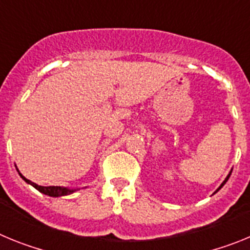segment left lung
Returning a JSON list of instances; mask_svg holds the SVG:
<instances>
[{
	"mask_svg": "<svg viewBox=\"0 0 250 250\" xmlns=\"http://www.w3.org/2000/svg\"><path fill=\"white\" fill-rule=\"evenodd\" d=\"M230 174H231V170H230V173H229V174H228V176H227V178H225V180H224V182H223V183H222V184H220V187H219V188H218V189H216V190H215V191H214V193H216V191H219V190H220V189H222V188H223V187H224V184H225V183L228 182V179H229V176H230Z\"/></svg>",
	"mask_w": 250,
	"mask_h": 250,
	"instance_id": "left-lung-1",
	"label": "left lung"
}]
</instances>
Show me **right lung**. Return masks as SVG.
I'll return each instance as SVG.
<instances>
[{"mask_svg":"<svg viewBox=\"0 0 250 250\" xmlns=\"http://www.w3.org/2000/svg\"><path fill=\"white\" fill-rule=\"evenodd\" d=\"M17 171H19V169H17ZM19 174L20 176H21L26 183H27V184L32 185V187H34L35 189H37L40 193H42L48 196H54V198H57V196H65V195H68V194H72L74 191L79 190V189H70V188H65V187H41V185H37L36 183H32L31 180L26 179L25 176L20 173V171Z\"/></svg>","mask_w":250,"mask_h":250,"instance_id":"add662e5","label":"right lung"}]
</instances>
